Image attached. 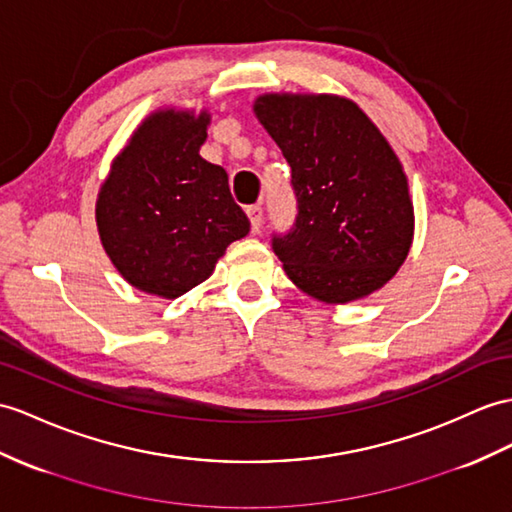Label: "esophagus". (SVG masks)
Returning a JSON list of instances; mask_svg holds the SVG:
<instances>
[{
  "label": "esophagus",
  "mask_w": 512,
  "mask_h": 512,
  "mask_svg": "<svg viewBox=\"0 0 512 512\" xmlns=\"http://www.w3.org/2000/svg\"><path fill=\"white\" fill-rule=\"evenodd\" d=\"M247 217H249V223H252V232H258L260 226H263V206H260V204L249 206Z\"/></svg>",
  "instance_id": "esophagus-1"
}]
</instances>
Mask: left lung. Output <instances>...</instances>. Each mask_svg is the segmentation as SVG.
<instances>
[{
	"mask_svg": "<svg viewBox=\"0 0 512 512\" xmlns=\"http://www.w3.org/2000/svg\"><path fill=\"white\" fill-rule=\"evenodd\" d=\"M254 115L291 165L297 219L273 252L299 291L356 302L389 282L413 245L415 210L400 158L356 102L265 93Z\"/></svg>",
	"mask_w": 512,
	"mask_h": 512,
	"instance_id": "obj_1",
	"label": "left lung"
}]
</instances>
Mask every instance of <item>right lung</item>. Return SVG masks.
Wrapping results in <instances>:
<instances>
[{
    "label": "right lung",
    "instance_id": "1",
    "mask_svg": "<svg viewBox=\"0 0 512 512\" xmlns=\"http://www.w3.org/2000/svg\"><path fill=\"white\" fill-rule=\"evenodd\" d=\"M208 110L158 108L115 156L95 202L99 241L134 289L176 299L249 232L228 173L199 156Z\"/></svg>",
    "mask_w": 512,
    "mask_h": 512
}]
</instances>
